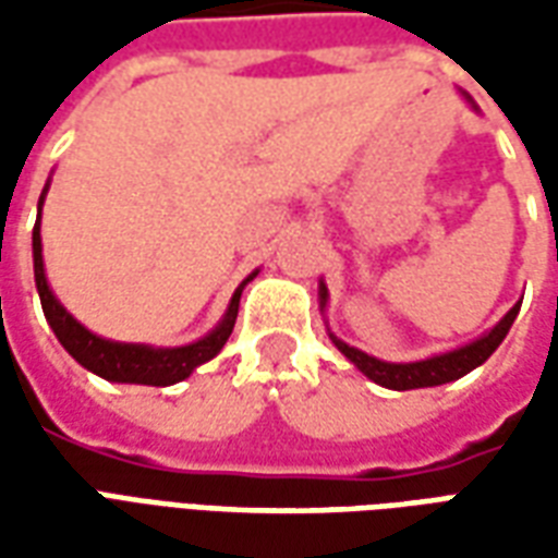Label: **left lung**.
<instances>
[{"mask_svg": "<svg viewBox=\"0 0 558 558\" xmlns=\"http://www.w3.org/2000/svg\"><path fill=\"white\" fill-rule=\"evenodd\" d=\"M323 299H326V287H323ZM517 314H520V302L505 314V319L499 326L487 331L484 338L469 343L463 350L445 352V355H433V359H424V362H412V364H388L379 362L374 355L367 352L355 350L350 343L335 338V347H338L347 359H350L364 376H371L374 383L386 388H395V391H410V388H430V386H442V383H451V379H460L466 376L469 371H475L478 364H484L490 359L496 347L502 343L508 328L514 326Z\"/></svg>", "mask_w": 558, "mask_h": 558, "instance_id": "left-lung-1", "label": "left lung"}]
</instances>
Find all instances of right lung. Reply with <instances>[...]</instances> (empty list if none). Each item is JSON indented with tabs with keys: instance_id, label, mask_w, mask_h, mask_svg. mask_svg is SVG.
Here are the masks:
<instances>
[{
	"instance_id": "right-lung-1",
	"label": "right lung",
	"mask_w": 558,
	"mask_h": 558,
	"mask_svg": "<svg viewBox=\"0 0 558 558\" xmlns=\"http://www.w3.org/2000/svg\"><path fill=\"white\" fill-rule=\"evenodd\" d=\"M32 256H35V287H38V295H41L44 316H47V323L56 331L59 343L92 374L104 376L110 383H137V386H172V383H182L184 376H191L194 367H199L208 359H215L223 350L227 338L232 335L235 316H239V299H242L244 283L251 280L247 278L235 290L223 323L208 338L196 340L191 347H179V350H151V347H137V343H113V340L95 338L92 331H86L74 316L68 314L62 304L56 302V295L47 287V278H44L41 227L38 223L32 230Z\"/></svg>"
}]
</instances>
